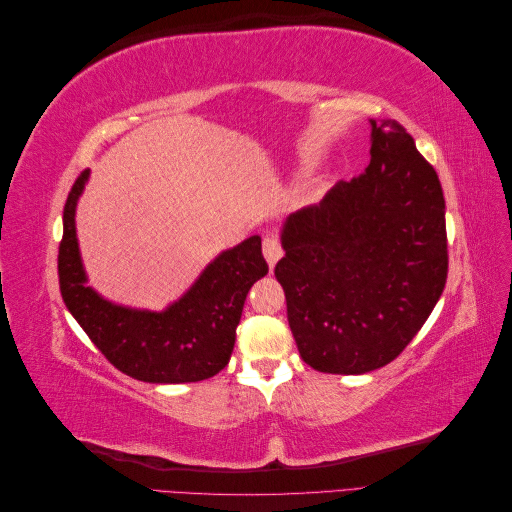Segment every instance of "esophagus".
<instances>
[{"label":"esophagus","mask_w":512,"mask_h":512,"mask_svg":"<svg viewBox=\"0 0 512 512\" xmlns=\"http://www.w3.org/2000/svg\"><path fill=\"white\" fill-rule=\"evenodd\" d=\"M262 254H265L267 265L273 271L275 265H277V260L282 258V245H280V241H277V237H273V235L265 237V241H262Z\"/></svg>","instance_id":"obj_1"}]
</instances>
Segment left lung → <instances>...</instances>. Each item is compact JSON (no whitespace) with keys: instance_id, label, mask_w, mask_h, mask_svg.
I'll return each instance as SVG.
<instances>
[{"instance_id":"8db88e82","label":"left lung","mask_w":512,"mask_h":512,"mask_svg":"<svg viewBox=\"0 0 512 512\" xmlns=\"http://www.w3.org/2000/svg\"><path fill=\"white\" fill-rule=\"evenodd\" d=\"M371 162L282 226L275 277L307 365L359 376L421 331L446 284L444 194L395 119H369Z\"/></svg>"}]
</instances>
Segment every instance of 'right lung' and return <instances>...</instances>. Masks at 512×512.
Listing matches in <instances>:
<instances>
[{"mask_svg":"<svg viewBox=\"0 0 512 512\" xmlns=\"http://www.w3.org/2000/svg\"><path fill=\"white\" fill-rule=\"evenodd\" d=\"M87 181L89 170L76 179L64 207L57 267L68 312L106 359L134 380L181 384L218 374L235 348L247 292L269 273L260 237L220 252L194 284L160 312L121 305L89 286L83 265L76 205Z\"/></svg>","mask_w":512,"mask_h":512,"instance_id":"1","label":"right lung"}]
</instances>
